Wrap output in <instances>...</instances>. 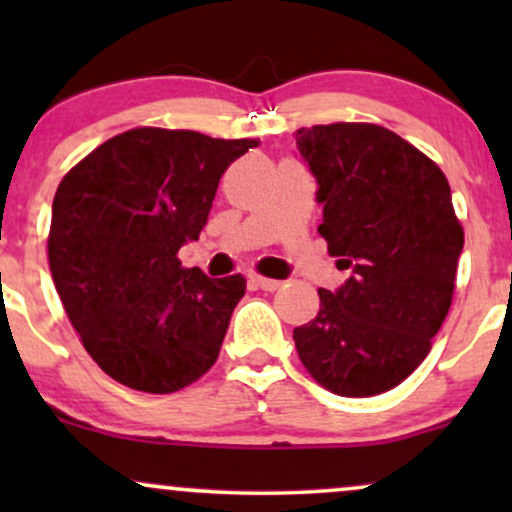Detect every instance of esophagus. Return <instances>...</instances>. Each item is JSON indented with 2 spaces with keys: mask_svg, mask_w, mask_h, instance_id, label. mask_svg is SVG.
<instances>
[{
  "mask_svg": "<svg viewBox=\"0 0 512 512\" xmlns=\"http://www.w3.org/2000/svg\"><path fill=\"white\" fill-rule=\"evenodd\" d=\"M250 284L255 286V289H262V291H276L281 286V281L264 279V276H260V274H250Z\"/></svg>",
  "mask_w": 512,
  "mask_h": 512,
  "instance_id": "1",
  "label": "esophagus"
}]
</instances>
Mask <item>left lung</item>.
<instances>
[{
	"mask_svg": "<svg viewBox=\"0 0 512 512\" xmlns=\"http://www.w3.org/2000/svg\"><path fill=\"white\" fill-rule=\"evenodd\" d=\"M317 182V233L349 279L320 289V313L293 330L303 366L342 397L392 390L431 351L455 291L464 233L431 158L380 125L296 129Z\"/></svg>",
	"mask_w": 512,
	"mask_h": 512,
	"instance_id": "left-lung-1",
	"label": "left lung"
}]
</instances>
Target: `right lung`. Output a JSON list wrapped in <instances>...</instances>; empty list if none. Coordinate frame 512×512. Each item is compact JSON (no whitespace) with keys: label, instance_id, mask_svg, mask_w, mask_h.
I'll return each mask as SVG.
<instances>
[{"label":"right lung","instance_id":"right-lung-1","mask_svg":"<svg viewBox=\"0 0 512 512\" xmlns=\"http://www.w3.org/2000/svg\"><path fill=\"white\" fill-rule=\"evenodd\" d=\"M257 139L139 127L64 175L52 202L50 272L88 356L132 390L168 395L219 358L240 274L180 267L199 238L223 170Z\"/></svg>","mask_w":512,"mask_h":512}]
</instances>
